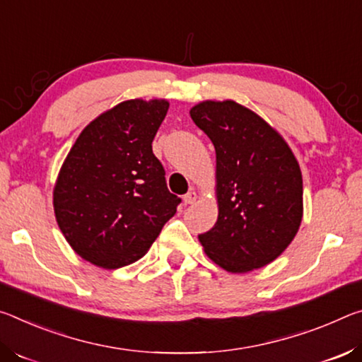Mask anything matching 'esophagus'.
<instances>
[{
  "label": "esophagus",
  "mask_w": 362,
  "mask_h": 362,
  "mask_svg": "<svg viewBox=\"0 0 362 362\" xmlns=\"http://www.w3.org/2000/svg\"><path fill=\"white\" fill-rule=\"evenodd\" d=\"M197 199H199V194L195 192L194 189H192V191H189V192L185 195V197H182V200H185V204H186V205H191V204H194L195 200H197Z\"/></svg>",
  "instance_id": "obj_1"
}]
</instances>
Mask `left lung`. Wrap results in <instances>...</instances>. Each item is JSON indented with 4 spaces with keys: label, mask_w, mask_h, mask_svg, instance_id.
I'll use <instances>...</instances> for the list:
<instances>
[{
    "label": "left lung",
    "mask_w": 362,
    "mask_h": 362,
    "mask_svg": "<svg viewBox=\"0 0 362 362\" xmlns=\"http://www.w3.org/2000/svg\"><path fill=\"white\" fill-rule=\"evenodd\" d=\"M215 146L218 220L199 242L213 263L245 274L274 262L303 220L298 160L257 112L233 99H206L189 110Z\"/></svg>",
    "instance_id": "1"
}]
</instances>
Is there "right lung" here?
I'll list each match as a JSON object with an SVG mask.
<instances>
[{"instance_id":"add662e5","label":"right lung","mask_w":362,"mask_h":362,"mask_svg":"<svg viewBox=\"0 0 362 362\" xmlns=\"http://www.w3.org/2000/svg\"><path fill=\"white\" fill-rule=\"evenodd\" d=\"M167 99H128L83 128L59 170L52 206L72 250L98 268L144 257L181 202L165 181L152 141Z\"/></svg>"}]
</instances>
